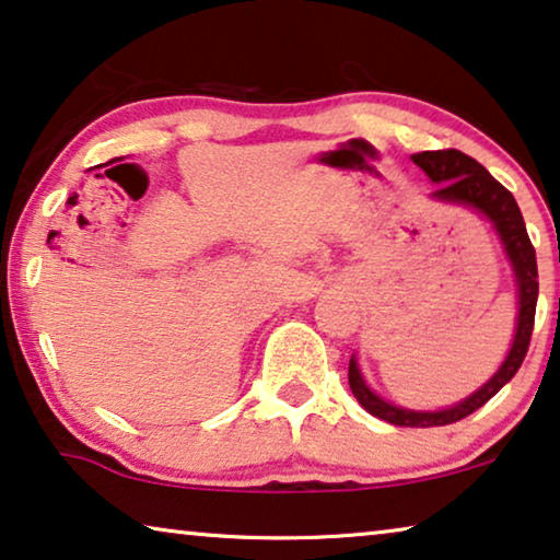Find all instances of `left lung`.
<instances>
[{
	"label": "left lung",
	"instance_id": "8db88e82",
	"mask_svg": "<svg viewBox=\"0 0 560 560\" xmlns=\"http://www.w3.org/2000/svg\"><path fill=\"white\" fill-rule=\"evenodd\" d=\"M412 163L428 173L432 183H438V188L432 190V198L445 200V203H463L470 206L475 211H480L488 221H493L503 248L508 254V261L513 266L515 283H518V324H515V337L508 352L505 362L500 364V370L490 377L486 385L478 392H472L470 397H465L463 402L447 410L438 412H415L405 410L382 399L380 395L366 387L360 366L352 357L349 360V387L366 412L380 417L389 424H399V428H440V424H453L463 417L472 415L488 402L490 397H495L503 385H508L515 377V372L521 370L528 352L533 322H536V302H538V264H536V248H533L528 231H525V221L518 203L511 190L490 175L475 158L460 153V150H424V153H415Z\"/></svg>",
	"mask_w": 560,
	"mask_h": 560
}]
</instances>
